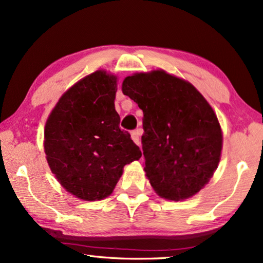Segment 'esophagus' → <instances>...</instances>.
Wrapping results in <instances>:
<instances>
[{
	"label": "esophagus",
	"instance_id": "obj_1",
	"mask_svg": "<svg viewBox=\"0 0 263 263\" xmlns=\"http://www.w3.org/2000/svg\"><path fill=\"white\" fill-rule=\"evenodd\" d=\"M140 134H141V129H135L132 132V139L134 140L136 145H140Z\"/></svg>",
	"mask_w": 263,
	"mask_h": 263
}]
</instances>
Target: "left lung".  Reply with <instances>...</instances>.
<instances>
[{"instance_id":"8db88e82","label":"left lung","mask_w":263,"mask_h":263,"mask_svg":"<svg viewBox=\"0 0 263 263\" xmlns=\"http://www.w3.org/2000/svg\"><path fill=\"white\" fill-rule=\"evenodd\" d=\"M122 91L143 111V168L158 195L179 201L199 193L222 145L210 104L192 84L164 70L125 78Z\"/></svg>"}]
</instances>
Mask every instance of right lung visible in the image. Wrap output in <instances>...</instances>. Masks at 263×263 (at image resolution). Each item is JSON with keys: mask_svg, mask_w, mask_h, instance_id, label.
<instances>
[{"mask_svg": "<svg viewBox=\"0 0 263 263\" xmlns=\"http://www.w3.org/2000/svg\"><path fill=\"white\" fill-rule=\"evenodd\" d=\"M116 78L98 70L64 93L48 118L46 159L67 192L96 201L109 196L123 166L141 157L115 110Z\"/></svg>", "mask_w": 263, "mask_h": 263, "instance_id": "right-lung-1", "label": "right lung"}]
</instances>
